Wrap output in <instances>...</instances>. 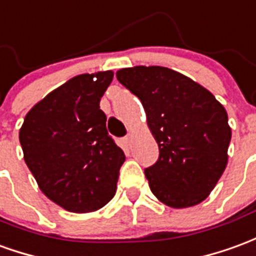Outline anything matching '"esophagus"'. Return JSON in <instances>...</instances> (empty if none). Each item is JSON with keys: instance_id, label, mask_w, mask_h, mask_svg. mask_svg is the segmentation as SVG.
Here are the masks:
<instances>
[{"instance_id": "34e87169", "label": "esophagus", "mask_w": 256, "mask_h": 256, "mask_svg": "<svg viewBox=\"0 0 256 256\" xmlns=\"http://www.w3.org/2000/svg\"><path fill=\"white\" fill-rule=\"evenodd\" d=\"M122 142H123V146H126V148H128V146H132V136H130V134H128L126 137H123Z\"/></svg>"}]
</instances>
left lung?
<instances>
[{
	"label": "left lung",
	"instance_id": "8db88e82",
	"mask_svg": "<svg viewBox=\"0 0 256 256\" xmlns=\"http://www.w3.org/2000/svg\"><path fill=\"white\" fill-rule=\"evenodd\" d=\"M142 104L159 146L146 168L152 194L172 208L202 202L228 165L232 138L228 112L202 86L162 66H134L116 72Z\"/></svg>",
	"mask_w": 256,
	"mask_h": 256
}]
</instances>
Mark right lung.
I'll return each mask as SVG.
<instances>
[{"label": "right lung", "instance_id": "1", "mask_svg": "<svg viewBox=\"0 0 256 256\" xmlns=\"http://www.w3.org/2000/svg\"><path fill=\"white\" fill-rule=\"evenodd\" d=\"M114 72L78 74L36 104L19 132L40 190L66 210L102 208L116 192L124 152L106 130L100 101Z\"/></svg>", "mask_w": 256, "mask_h": 256}]
</instances>
